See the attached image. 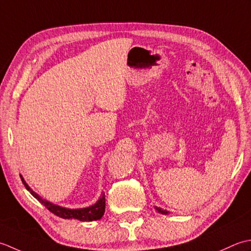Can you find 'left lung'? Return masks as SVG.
Masks as SVG:
<instances>
[{"instance_id":"8db88e82","label":"left lung","mask_w":251,"mask_h":251,"mask_svg":"<svg viewBox=\"0 0 251 251\" xmlns=\"http://www.w3.org/2000/svg\"><path fill=\"white\" fill-rule=\"evenodd\" d=\"M155 208H156V210H157L158 212H160V213H162V214H168V213H169L167 210H162L161 208H158V207H155Z\"/></svg>"}]
</instances>
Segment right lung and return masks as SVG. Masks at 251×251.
I'll use <instances>...</instances> for the list:
<instances>
[{"label":"right lung","mask_w":251,"mask_h":251,"mask_svg":"<svg viewBox=\"0 0 251 251\" xmlns=\"http://www.w3.org/2000/svg\"><path fill=\"white\" fill-rule=\"evenodd\" d=\"M20 178H22L25 187L30 192V194H31L34 198H37L41 203L44 204V206L47 207L50 212H53L55 216L63 219H76L80 220V221H94V220H100L104 216L105 194H101V197L96 201V203L92 204L90 207L82 209H68L57 206V204H54L48 201H44V199L41 198L37 193H34L31 188L28 186V184L24 180L23 176H20Z\"/></svg>","instance_id":"right-lung-1"}]
</instances>
